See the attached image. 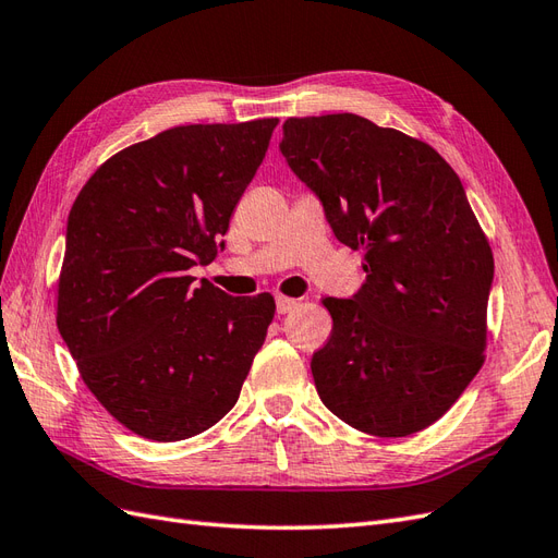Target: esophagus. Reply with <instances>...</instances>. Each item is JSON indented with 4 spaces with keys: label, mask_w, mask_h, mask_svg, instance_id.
<instances>
[{
    "label": "esophagus",
    "mask_w": 558,
    "mask_h": 558,
    "mask_svg": "<svg viewBox=\"0 0 558 558\" xmlns=\"http://www.w3.org/2000/svg\"><path fill=\"white\" fill-rule=\"evenodd\" d=\"M296 299H290V296H278L276 299V311H278V316H282V313H290L292 308H296Z\"/></svg>",
    "instance_id": "esophagus-1"
}]
</instances>
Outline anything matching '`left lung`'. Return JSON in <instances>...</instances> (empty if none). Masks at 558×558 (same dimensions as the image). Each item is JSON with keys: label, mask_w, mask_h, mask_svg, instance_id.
Wrapping results in <instances>:
<instances>
[{"label": "left lung", "mask_w": 558, "mask_h": 558, "mask_svg": "<svg viewBox=\"0 0 558 558\" xmlns=\"http://www.w3.org/2000/svg\"><path fill=\"white\" fill-rule=\"evenodd\" d=\"M282 155L339 242L363 250L353 299H323L332 335L311 373L325 408L379 438L438 422L488 347L493 250L452 167L353 112L288 118Z\"/></svg>", "instance_id": "left-lung-1"}]
</instances>
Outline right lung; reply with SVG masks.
I'll use <instances>...</instances> for the list:
<instances>
[{"label":"right lung","instance_id":"add662e5","mask_svg":"<svg viewBox=\"0 0 558 558\" xmlns=\"http://www.w3.org/2000/svg\"><path fill=\"white\" fill-rule=\"evenodd\" d=\"M276 124L171 126L108 157L70 209L56 325L96 401L141 438L207 432L264 347L274 296L189 270L217 259Z\"/></svg>","mask_w":558,"mask_h":558}]
</instances>
